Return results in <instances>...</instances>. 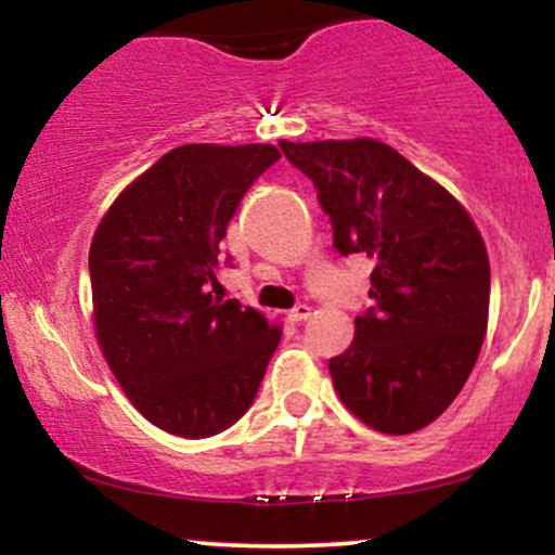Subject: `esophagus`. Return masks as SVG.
<instances>
[{"instance_id": "1", "label": "esophagus", "mask_w": 555, "mask_h": 555, "mask_svg": "<svg viewBox=\"0 0 555 555\" xmlns=\"http://www.w3.org/2000/svg\"><path fill=\"white\" fill-rule=\"evenodd\" d=\"M308 318H310V308H308V305H295V308L289 310V321L302 323V321H308Z\"/></svg>"}]
</instances>
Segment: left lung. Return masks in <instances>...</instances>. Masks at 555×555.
Wrapping results in <instances>:
<instances>
[{
    "instance_id": "left-lung-1",
    "label": "left lung",
    "mask_w": 555,
    "mask_h": 555,
    "mask_svg": "<svg viewBox=\"0 0 555 555\" xmlns=\"http://www.w3.org/2000/svg\"><path fill=\"white\" fill-rule=\"evenodd\" d=\"M279 145L318 190L336 253L373 260V308L354 318L347 352L328 360L334 388L375 430L425 428L467 384L488 328L480 232L441 184L378 140Z\"/></svg>"
}]
</instances>
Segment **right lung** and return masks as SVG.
<instances>
[{
  "label": "right lung",
  "mask_w": 555,
  "mask_h": 555,
  "mask_svg": "<svg viewBox=\"0 0 555 555\" xmlns=\"http://www.w3.org/2000/svg\"><path fill=\"white\" fill-rule=\"evenodd\" d=\"M273 145H180L140 175L91 242L93 323L140 415L182 438L227 430L250 410L282 341L237 299L214 297L219 242Z\"/></svg>",
  "instance_id": "1"
}]
</instances>
